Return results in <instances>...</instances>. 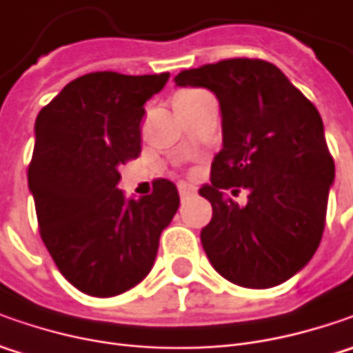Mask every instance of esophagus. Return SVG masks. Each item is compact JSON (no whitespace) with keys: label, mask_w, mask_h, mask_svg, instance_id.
I'll return each mask as SVG.
<instances>
[{"label":"esophagus","mask_w":353,"mask_h":353,"mask_svg":"<svg viewBox=\"0 0 353 353\" xmlns=\"http://www.w3.org/2000/svg\"><path fill=\"white\" fill-rule=\"evenodd\" d=\"M194 190H196V186L190 183H179V194L181 198L190 196V194H194Z\"/></svg>","instance_id":"1"}]
</instances>
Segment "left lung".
<instances>
[{
  "instance_id": "obj_1",
  "label": "left lung",
  "mask_w": 353,
  "mask_h": 353,
  "mask_svg": "<svg viewBox=\"0 0 353 353\" xmlns=\"http://www.w3.org/2000/svg\"><path fill=\"white\" fill-rule=\"evenodd\" d=\"M174 82L214 92L222 112V151L198 190L212 204L200 232L212 267L248 289L285 283L319 248L334 183L319 110L275 64L255 59L183 70ZM239 188L245 207L225 196Z\"/></svg>"
}]
</instances>
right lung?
Wrapping results in <instances>:
<instances>
[{"instance_id": "obj_1", "label": "right lung", "mask_w": 353, "mask_h": 353, "mask_svg": "<svg viewBox=\"0 0 353 353\" xmlns=\"http://www.w3.org/2000/svg\"><path fill=\"white\" fill-rule=\"evenodd\" d=\"M169 76H80L34 121L27 179L41 237L64 279L92 296L141 283L179 210V190L167 179L137 200L117 188L119 165L141 153L143 105Z\"/></svg>"}]
</instances>
